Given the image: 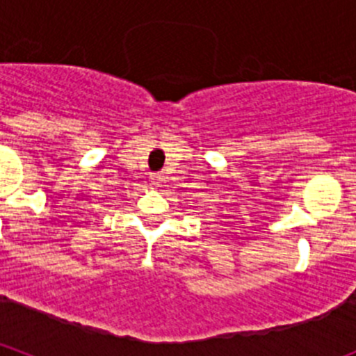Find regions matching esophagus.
<instances>
[{
    "instance_id": "34e87169",
    "label": "esophagus",
    "mask_w": 356,
    "mask_h": 356,
    "mask_svg": "<svg viewBox=\"0 0 356 356\" xmlns=\"http://www.w3.org/2000/svg\"><path fill=\"white\" fill-rule=\"evenodd\" d=\"M149 181H151V185H153V187H160V185H162V181H163V176L160 175V172H155V175L149 176Z\"/></svg>"
}]
</instances>
